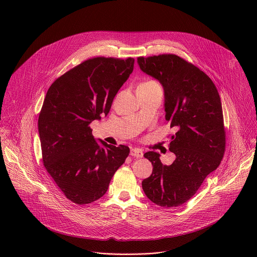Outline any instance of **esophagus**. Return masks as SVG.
Returning <instances> with one entry per match:
<instances>
[{
	"label": "esophagus",
	"instance_id": "1",
	"mask_svg": "<svg viewBox=\"0 0 257 257\" xmlns=\"http://www.w3.org/2000/svg\"><path fill=\"white\" fill-rule=\"evenodd\" d=\"M131 155H132V156H135V157H137V158H141V157L144 156V152H143L142 149L135 147V148H133V149L131 150Z\"/></svg>",
	"mask_w": 257,
	"mask_h": 257
}]
</instances>
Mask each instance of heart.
Here are the masks:
<instances>
[{
	"label": "heart",
	"mask_w": 257,
	"mask_h": 257,
	"mask_svg": "<svg viewBox=\"0 0 257 257\" xmlns=\"http://www.w3.org/2000/svg\"><path fill=\"white\" fill-rule=\"evenodd\" d=\"M147 83H154V84H156L155 82H153V81H149V82H147Z\"/></svg>",
	"instance_id": "obj_1"
}]
</instances>
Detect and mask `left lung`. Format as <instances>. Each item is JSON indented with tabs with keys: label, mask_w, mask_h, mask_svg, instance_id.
Segmentation results:
<instances>
[{
	"label": "left lung",
	"mask_w": 257,
	"mask_h": 257,
	"mask_svg": "<svg viewBox=\"0 0 257 257\" xmlns=\"http://www.w3.org/2000/svg\"><path fill=\"white\" fill-rule=\"evenodd\" d=\"M138 64L162 85L165 119L177 131L169 144L175 154L172 164L163 165L158 152L145 153L153 169L143 181V189L154 204L178 207L196 194L223 156L225 134L220 95L207 74L177 55L139 57Z\"/></svg>",
	"instance_id": "8db88e82"
}]
</instances>
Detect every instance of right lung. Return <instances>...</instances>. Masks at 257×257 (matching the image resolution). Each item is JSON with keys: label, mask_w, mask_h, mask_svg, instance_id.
Wrapping results in <instances>:
<instances>
[{"label": "right lung", "mask_w": 257, "mask_h": 257, "mask_svg": "<svg viewBox=\"0 0 257 257\" xmlns=\"http://www.w3.org/2000/svg\"><path fill=\"white\" fill-rule=\"evenodd\" d=\"M134 66V58H92L56 79L46 93L38 116L43 164L75 204L104 196L130 153L126 146L96 140L90 123L107 116Z\"/></svg>", "instance_id": "obj_1"}]
</instances>
